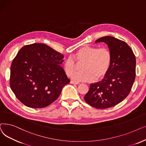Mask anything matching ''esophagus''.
<instances>
[{"label":"esophagus","instance_id":"obj_1","mask_svg":"<svg viewBox=\"0 0 146 146\" xmlns=\"http://www.w3.org/2000/svg\"><path fill=\"white\" fill-rule=\"evenodd\" d=\"M70 83H71V84H75V85H78V84H80L79 82H75V81H71Z\"/></svg>","mask_w":146,"mask_h":146}]
</instances>
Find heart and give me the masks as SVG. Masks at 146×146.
<instances>
[{
  "instance_id": "obj_1",
  "label": "heart",
  "mask_w": 146,
  "mask_h": 146,
  "mask_svg": "<svg viewBox=\"0 0 146 146\" xmlns=\"http://www.w3.org/2000/svg\"><path fill=\"white\" fill-rule=\"evenodd\" d=\"M82 64V71L72 75V79L78 82H93L103 78L112 65V55L107 48L84 46L73 55L68 58L64 63V70L70 77L77 68V64Z\"/></svg>"
}]
</instances>
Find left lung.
Masks as SVG:
<instances>
[{"label": "left lung", "mask_w": 146, "mask_h": 146, "mask_svg": "<svg viewBox=\"0 0 146 146\" xmlns=\"http://www.w3.org/2000/svg\"><path fill=\"white\" fill-rule=\"evenodd\" d=\"M105 42L112 53V65L107 75L98 82L90 84L84 100L97 109H106L121 103L129 94L135 78L136 59L125 41L111 36L97 40Z\"/></svg>", "instance_id": "left-lung-1"}]
</instances>
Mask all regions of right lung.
<instances>
[{
    "label": "right lung",
    "mask_w": 146,
    "mask_h": 146,
    "mask_svg": "<svg viewBox=\"0 0 146 146\" xmlns=\"http://www.w3.org/2000/svg\"><path fill=\"white\" fill-rule=\"evenodd\" d=\"M64 58L44 44L23 47L11 66L9 84L17 98L31 108H43L56 100L70 82L60 66Z\"/></svg>",
    "instance_id": "obj_1"
}]
</instances>
